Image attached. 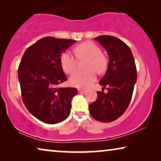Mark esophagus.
Here are the masks:
<instances>
[{
    "instance_id": "esophagus-1",
    "label": "esophagus",
    "mask_w": 161,
    "mask_h": 161,
    "mask_svg": "<svg viewBox=\"0 0 161 161\" xmlns=\"http://www.w3.org/2000/svg\"><path fill=\"white\" fill-rule=\"evenodd\" d=\"M86 92V89H78L79 93H85Z\"/></svg>"
}]
</instances>
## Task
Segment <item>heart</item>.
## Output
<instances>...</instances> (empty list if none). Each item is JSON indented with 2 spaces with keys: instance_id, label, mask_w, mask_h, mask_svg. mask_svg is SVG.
Masks as SVG:
<instances>
[{
  "instance_id": "heart-1",
  "label": "heart",
  "mask_w": 161,
  "mask_h": 161,
  "mask_svg": "<svg viewBox=\"0 0 161 161\" xmlns=\"http://www.w3.org/2000/svg\"><path fill=\"white\" fill-rule=\"evenodd\" d=\"M76 58H89L86 65V71H76L70 76L69 83L72 86L85 88L91 86L96 80V73L103 74L106 71L108 59L102 54L100 47L92 42H84L74 48ZM60 63L64 71L71 73L75 69L76 59L69 52L63 53L60 56Z\"/></svg>"
}]
</instances>
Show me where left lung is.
<instances>
[{"instance_id": "1", "label": "left lung", "mask_w": 161, "mask_h": 161, "mask_svg": "<svg viewBox=\"0 0 161 161\" xmlns=\"http://www.w3.org/2000/svg\"><path fill=\"white\" fill-rule=\"evenodd\" d=\"M94 39L106 50L109 57L107 71L99 83L103 91L107 87L108 93L97 92V99L89 105V112L94 119L111 122L120 117L128 107L137 71L131 50L124 42L108 35Z\"/></svg>"}]
</instances>
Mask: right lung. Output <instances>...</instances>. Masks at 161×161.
<instances>
[{"label": "right lung", "instance_id": "right-lung-1", "mask_svg": "<svg viewBox=\"0 0 161 161\" xmlns=\"http://www.w3.org/2000/svg\"><path fill=\"white\" fill-rule=\"evenodd\" d=\"M73 39L46 36L27 48L18 68L22 98L28 111L42 122L57 124L70 114L75 88L60 86L67 80L60 63Z\"/></svg>", "mask_w": 161, "mask_h": 161}]
</instances>
